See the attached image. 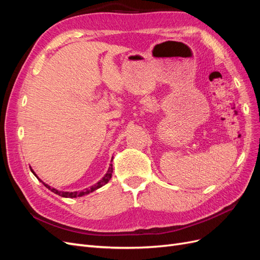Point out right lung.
I'll use <instances>...</instances> for the list:
<instances>
[{
  "mask_svg": "<svg viewBox=\"0 0 260 260\" xmlns=\"http://www.w3.org/2000/svg\"><path fill=\"white\" fill-rule=\"evenodd\" d=\"M30 169H31V168H30ZM31 171H32V174L38 178V176L35 174V171H34L32 169H31ZM112 174H113V165L111 164V165H109V168H108V170H107V172H106V175H105L103 178H102L96 184H94V185H92V186H90V187H88V188H84V190H82V191H76V192H62V191H58V190H56V188L51 187L50 185L44 183L42 180H40L39 178H38V179L40 180V182H42V183L44 184V186L48 187L49 190H51L53 193L61 196V198H70V199H74V198H81V196L86 195V194H89V193H92L93 191H95V190H98V188H100V187H102L103 185H105V184L108 182V181L111 180Z\"/></svg>",
  "mask_w": 260,
  "mask_h": 260,
  "instance_id": "1",
  "label": "right lung"
}]
</instances>
